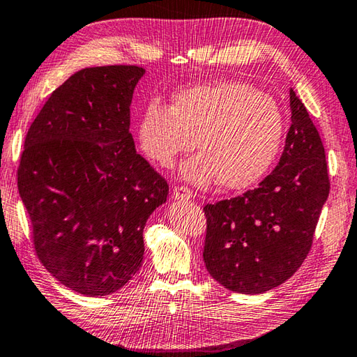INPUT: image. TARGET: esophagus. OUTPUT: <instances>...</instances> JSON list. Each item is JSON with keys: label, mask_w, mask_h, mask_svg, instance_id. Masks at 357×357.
<instances>
[{"label": "esophagus", "mask_w": 357, "mask_h": 357, "mask_svg": "<svg viewBox=\"0 0 357 357\" xmlns=\"http://www.w3.org/2000/svg\"><path fill=\"white\" fill-rule=\"evenodd\" d=\"M173 198L174 200H190L192 192L190 189H187V187H174Z\"/></svg>", "instance_id": "esophagus-1"}]
</instances>
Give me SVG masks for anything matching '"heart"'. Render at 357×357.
<instances>
[{"label":"heart","mask_w":357,"mask_h":357,"mask_svg":"<svg viewBox=\"0 0 357 357\" xmlns=\"http://www.w3.org/2000/svg\"><path fill=\"white\" fill-rule=\"evenodd\" d=\"M285 116L273 96L243 82L195 84L144 105L137 126L140 148L151 160L170 168L198 144L203 151L181 165V176L197 185L219 178L225 189L257 184L280 153Z\"/></svg>","instance_id":"1"}]
</instances>
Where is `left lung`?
Here are the masks:
<instances>
[{"label":"left lung","instance_id":"1","mask_svg":"<svg viewBox=\"0 0 357 357\" xmlns=\"http://www.w3.org/2000/svg\"><path fill=\"white\" fill-rule=\"evenodd\" d=\"M291 128L273 173L257 189L203 208L208 273L227 289L261 294L288 280L309 253L329 195L324 146L289 89Z\"/></svg>","mask_w":357,"mask_h":357}]
</instances>
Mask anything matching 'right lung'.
Segmentation results:
<instances>
[{"label": "right lung", "mask_w": 357, "mask_h": 357, "mask_svg": "<svg viewBox=\"0 0 357 357\" xmlns=\"http://www.w3.org/2000/svg\"><path fill=\"white\" fill-rule=\"evenodd\" d=\"M144 69L100 66L70 75L33 121L17 185L34 249L55 279L100 298L143 263V229L168 184L137 154L130 128Z\"/></svg>", "instance_id": "add662e5"}]
</instances>
